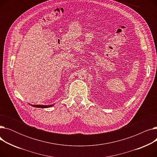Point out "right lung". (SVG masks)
Instances as JSON below:
<instances>
[{"label":"right lung","mask_w":157,"mask_h":157,"mask_svg":"<svg viewBox=\"0 0 157 157\" xmlns=\"http://www.w3.org/2000/svg\"><path fill=\"white\" fill-rule=\"evenodd\" d=\"M32 106L33 107H35V108H49V107H52L53 105H32Z\"/></svg>","instance_id":"add662e5"}]
</instances>
